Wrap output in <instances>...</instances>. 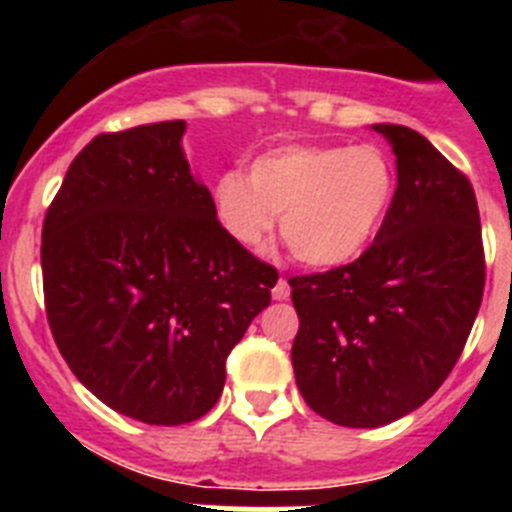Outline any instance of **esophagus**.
<instances>
[{"mask_svg":"<svg viewBox=\"0 0 512 512\" xmlns=\"http://www.w3.org/2000/svg\"><path fill=\"white\" fill-rule=\"evenodd\" d=\"M271 297H274V300H279V302L287 300V297H289V282H287V279L282 277L277 284H274V289H271Z\"/></svg>","mask_w":512,"mask_h":512,"instance_id":"esophagus-1","label":"esophagus"}]
</instances>
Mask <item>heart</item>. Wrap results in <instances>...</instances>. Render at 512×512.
<instances>
[{"label": "heart", "instance_id": "heart-1", "mask_svg": "<svg viewBox=\"0 0 512 512\" xmlns=\"http://www.w3.org/2000/svg\"><path fill=\"white\" fill-rule=\"evenodd\" d=\"M212 194L220 223L241 246H264L282 215L284 246L297 261L341 266L377 235L395 197V169L369 143H292L253 158L248 179L223 174Z\"/></svg>", "mask_w": 512, "mask_h": 512}]
</instances>
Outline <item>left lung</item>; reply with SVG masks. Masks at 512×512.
<instances>
[{
	"label": "left lung",
	"mask_w": 512,
	"mask_h": 512,
	"mask_svg": "<svg viewBox=\"0 0 512 512\" xmlns=\"http://www.w3.org/2000/svg\"><path fill=\"white\" fill-rule=\"evenodd\" d=\"M372 128L397 158L395 197L374 243L351 264L289 279L297 387L315 413L346 428L420 408L459 361L485 292L467 176L415 130Z\"/></svg>",
	"instance_id": "8db88e82"
}]
</instances>
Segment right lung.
<instances>
[{"label":"right lung","instance_id":"1","mask_svg":"<svg viewBox=\"0 0 512 512\" xmlns=\"http://www.w3.org/2000/svg\"><path fill=\"white\" fill-rule=\"evenodd\" d=\"M184 120L102 133L43 220L53 341L117 413L182 425L212 410L225 359L279 274L220 225L182 151Z\"/></svg>","mask_w":512,"mask_h":512}]
</instances>
